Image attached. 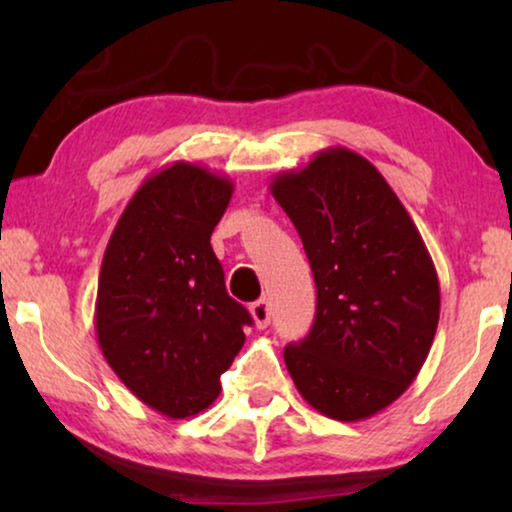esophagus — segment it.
Returning a JSON list of instances; mask_svg holds the SVG:
<instances>
[{
	"label": "esophagus",
	"mask_w": 512,
	"mask_h": 512,
	"mask_svg": "<svg viewBox=\"0 0 512 512\" xmlns=\"http://www.w3.org/2000/svg\"><path fill=\"white\" fill-rule=\"evenodd\" d=\"M249 312H251V317H254L256 328H268V324H270V303H268V300H265V298L256 300V303L249 307Z\"/></svg>",
	"instance_id": "1"
}]
</instances>
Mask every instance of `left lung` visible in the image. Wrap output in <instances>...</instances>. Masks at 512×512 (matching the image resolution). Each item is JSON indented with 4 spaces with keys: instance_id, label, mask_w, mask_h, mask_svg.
Instances as JSON below:
<instances>
[{
    "instance_id": "8db88e82",
    "label": "left lung",
    "mask_w": 512,
    "mask_h": 512,
    "mask_svg": "<svg viewBox=\"0 0 512 512\" xmlns=\"http://www.w3.org/2000/svg\"><path fill=\"white\" fill-rule=\"evenodd\" d=\"M303 240L317 284L312 331L286 345L300 396L321 415H377L422 370L440 317L429 249L387 179L331 146L270 184Z\"/></svg>"
}]
</instances>
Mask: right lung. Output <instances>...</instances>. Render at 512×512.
Wrapping results in <instances>:
<instances>
[{
    "mask_svg": "<svg viewBox=\"0 0 512 512\" xmlns=\"http://www.w3.org/2000/svg\"><path fill=\"white\" fill-rule=\"evenodd\" d=\"M233 188L186 160L163 167L132 195L102 258L97 345L118 380L170 419L216 401L254 324L209 244Z\"/></svg>",
    "mask_w": 512,
    "mask_h": 512,
    "instance_id": "right-lung-1",
    "label": "right lung"
}]
</instances>
